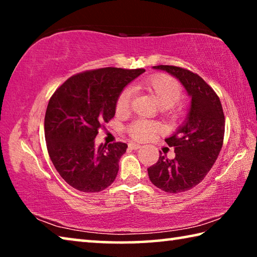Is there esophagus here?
I'll use <instances>...</instances> for the list:
<instances>
[{
	"label": "esophagus",
	"instance_id": "obj_1",
	"mask_svg": "<svg viewBox=\"0 0 257 257\" xmlns=\"http://www.w3.org/2000/svg\"><path fill=\"white\" fill-rule=\"evenodd\" d=\"M129 149L130 150H138V149H141V145L139 144H135V143H129Z\"/></svg>",
	"mask_w": 257,
	"mask_h": 257
}]
</instances>
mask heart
Masks as SVG:
<instances>
[{
  "label": "heart",
  "instance_id": "obj_1",
  "mask_svg": "<svg viewBox=\"0 0 257 257\" xmlns=\"http://www.w3.org/2000/svg\"><path fill=\"white\" fill-rule=\"evenodd\" d=\"M136 87L143 92L151 94L164 110L176 105V103L181 97V86L179 82L170 76L162 75V73L145 78L139 81ZM130 102H132V93L129 89H123L115 102L116 114L123 115L128 113ZM171 114H176V111H172ZM156 132H158V125L145 120L135 121L128 127L130 137L136 141H146Z\"/></svg>",
  "mask_w": 257,
  "mask_h": 257
}]
</instances>
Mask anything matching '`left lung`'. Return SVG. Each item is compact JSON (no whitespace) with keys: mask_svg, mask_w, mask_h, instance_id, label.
Masks as SVG:
<instances>
[{"mask_svg":"<svg viewBox=\"0 0 257 257\" xmlns=\"http://www.w3.org/2000/svg\"><path fill=\"white\" fill-rule=\"evenodd\" d=\"M153 69L177 78L190 97L185 121L165 138L175 149V159L164 158L160 152L158 162L147 169L152 184L165 193L178 194L198 185L215 163L223 144L224 114L219 96L196 73L175 66Z\"/></svg>","mask_w":257,"mask_h":257,"instance_id":"left-lung-1","label":"left lung"}]
</instances>
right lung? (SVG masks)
I'll use <instances>...</instances> for the list:
<instances>
[{"label":"right lung","instance_id":"add662e5","mask_svg":"<svg viewBox=\"0 0 257 257\" xmlns=\"http://www.w3.org/2000/svg\"><path fill=\"white\" fill-rule=\"evenodd\" d=\"M145 72L102 68L69 78L52 95L44 129L52 163L67 184L84 193H98L114 181L124 143L95 146L104 122L115 114V102L129 82Z\"/></svg>","mask_w":257,"mask_h":257}]
</instances>
